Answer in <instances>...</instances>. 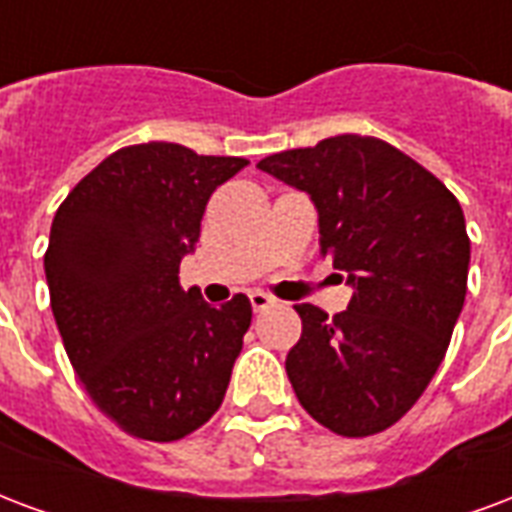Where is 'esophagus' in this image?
<instances>
[{
  "instance_id": "obj_1",
  "label": "esophagus",
  "mask_w": 512,
  "mask_h": 512,
  "mask_svg": "<svg viewBox=\"0 0 512 512\" xmlns=\"http://www.w3.org/2000/svg\"><path fill=\"white\" fill-rule=\"evenodd\" d=\"M249 304H252L255 312H266L268 306H274V298L266 293H260V290H252V293H249Z\"/></svg>"
}]
</instances>
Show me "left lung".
Masks as SVG:
<instances>
[{"instance_id":"8db88e82","label":"left lung","mask_w":512,"mask_h":512,"mask_svg":"<svg viewBox=\"0 0 512 512\" xmlns=\"http://www.w3.org/2000/svg\"><path fill=\"white\" fill-rule=\"evenodd\" d=\"M257 168L317 208L320 252L352 287L328 320L298 304L287 377L309 415L342 437L385 431L426 391L464 309L469 238L450 189L391 143L336 135Z\"/></svg>"}]
</instances>
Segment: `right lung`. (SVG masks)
I'll return each instance as SVG.
<instances>
[{
    "label": "right lung",
    "mask_w": 512,
    "mask_h": 512,
    "mask_svg": "<svg viewBox=\"0 0 512 512\" xmlns=\"http://www.w3.org/2000/svg\"><path fill=\"white\" fill-rule=\"evenodd\" d=\"M249 162L140 143L102 160L56 211L45 279L64 350L92 401L132 437L173 442L225 399L252 323L238 293L179 285L211 192Z\"/></svg>",
    "instance_id": "obj_1"
}]
</instances>
